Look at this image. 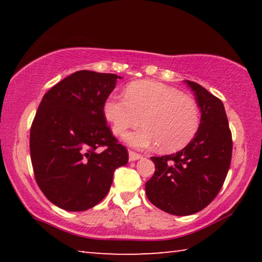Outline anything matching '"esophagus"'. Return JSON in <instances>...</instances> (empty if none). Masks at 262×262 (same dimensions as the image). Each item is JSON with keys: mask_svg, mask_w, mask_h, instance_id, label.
<instances>
[{"mask_svg": "<svg viewBox=\"0 0 262 262\" xmlns=\"http://www.w3.org/2000/svg\"><path fill=\"white\" fill-rule=\"evenodd\" d=\"M128 158H129V162H135V161H139V159L142 158V155L136 154L134 151H129L128 152Z\"/></svg>", "mask_w": 262, "mask_h": 262, "instance_id": "1", "label": "esophagus"}]
</instances>
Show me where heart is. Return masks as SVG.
Segmentation results:
<instances>
[{
	"label": "heart",
	"instance_id": "heart-1",
	"mask_svg": "<svg viewBox=\"0 0 262 262\" xmlns=\"http://www.w3.org/2000/svg\"><path fill=\"white\" fill-rule=\"evenodd\" d=\"M104 115L114 135L120 136L141 122L143 127L125 136L132 147H158L174 152L185 148L200 127V111L193 99L176 89L155 81L129 84L126 96H111L104 104Z\"/></svg>",
	"mask_w": 262,
	"mask_h": 262
}]
</instances>
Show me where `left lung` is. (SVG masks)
I'll list each match as a JSON object with an SVG mask.
<instances>
[{
  "instance_id": "left-lung-1",
  "label": "left lung",
  "mask_w": 262,
  "mask_h": 262,
  "mask_svg": "<svg viewBox=\"0 0 262 262\" xmlns=\"http://www.w3.org/2000/svg\"><path fill=\"white\" fill-rule=\"evenodd\" d=\"M185 83L200 107V127L180 151L151 157L155 173L145 184L149 201L176 216L195 214L214 200L232 156V136L223 103L200 84Z\"/></svg>"
}]
</instances>
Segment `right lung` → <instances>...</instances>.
I'll list each match as a JSON object with an SVG mask.
<instances>
[{"label": "right lung", "mask_w": 262, "mask_h": 262, "mask_svg": "<svg viewBox=\"0 0 262 262\" xmlns=\"http://www.w3.org/2000/svg\"><path fill=\"white\" fill-rule=\"evenodd\" d=\"M120 78L79 70L42 97L30 133L31 162L38 186L61 209L95 207L107 195L115 168L128 162L127 149L104 115L105 101Z\"/></svg>", "instance_id": "obj_1"}]
</instances>
